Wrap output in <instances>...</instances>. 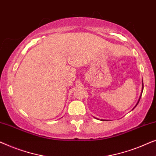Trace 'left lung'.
Here are the masks:
<instances>
[{"label":"left lung","mask_w":156,"mask_h":156,"mask_svg":"<svg viewBox=\"0 0 156 156\" xmlns=\"http://www.w3.org/2000/svg\"><path fill=\"white\" fill-rule=\"evenodd\" d=\"M142 82H143V81H142ZM143 90H144V83H142V91H141V94H142ZM141 94H140V97H139V99H138V102H137V104H136V106H134V108H133V109H134V108H135V107H136V106L138 105V102H139V101H140V97H141ZM133 109H132V110H133Z\"/></svg>","instance_id":"1"}]
</instances>
